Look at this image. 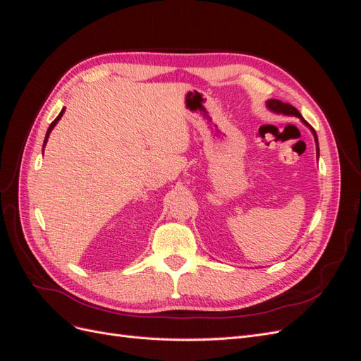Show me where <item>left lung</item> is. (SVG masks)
<instances>
[{"mask_svg": "<svg viewBox=\"0 0 361 361\" xmlns=\"http://www.w3.org/2000/svg\"><path fill=\"white\" fill-rule=\"evenodd\" d=\"M267 106L269 108L271 111H274V113H277V114H285V116H293V117H298V118H301V122L305 125V126H309L310 129H312V133H313V135H314V141H316V146H318V135H316V133H314V129L305 122V120L302 118V116H301V113L297 110V108L295 106H292L290 104H285V102H281V101H277V99H269V101H267ZM316 150L319 152V147H316Z\"/></svg>", "mask_w": 361, "mask_h": 361, "instance_id": "obj_1", "label": "left lung"}]
</instances>
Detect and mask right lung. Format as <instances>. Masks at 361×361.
<instances>
[{"label": "right lung", "mask_w": 361, "mask_h": 361, "mask_svg": "<svg viewBox=\"0 0 361 361\" xmlns=\"http://www.w3.org/2000/svg\"><path fill=\"white\" fill-rule=\"evenodd\" d=\"M63 113H64V108H63V110L60 111V114L57 116V118H56V120H54V122H52V123L49 125V128H48V130H47V135H45V141H43V147H45V145H47V141H48V138H49V134H51V130L54 129V126H56V125H57V122H59V120L61 118Z\"/></svg>", "instance_id": "obj_1"}]
</instances>
